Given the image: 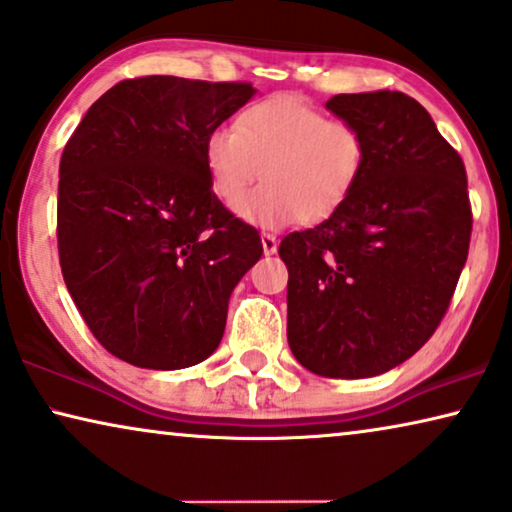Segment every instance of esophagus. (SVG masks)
Segmentation results:
<instances>
[{"label": "esophagus", "mask_w": 512, "mask_h": 512, "mask_svg": "<svg viewBox=\"0 0 512 512\" xmlns=\"http://www.w3.org/2000/svg\"><path fill=\"white\" fill-rule=\"evenodd\" d=\"M261 244H263V254H265V256L277 254V247H279L277 235H272V233H263V235H261Z\"/></svg>", "instance_id": "34e87169"}]
</instances>
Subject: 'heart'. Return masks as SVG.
Listing matches in <instances>:
<instances>
[{"label":"heart","instance_id":"obj_1","mask_svg":"<svg viewBox=\"0 0 512 512\" xmlns=\"http://www.w3.org/2000/svg\"><path fill=\"white\" fill-rule=\"evenodd\" d=\"M366 160L368 144L356 125L286 95L251 104L237 125H216L205 139L207 172L221 200L233 202L264 172L266 184L233 205L261 228L333 216L354 193Z\"/></svg>","mask_w":512,"mask_h":512}]
</instances>
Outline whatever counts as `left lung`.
I'll return each mask as SVG.
<instances>
[{"label": "left lung", "instance_id": "8db88e82", "mask_svg": "<svg viewBox=\"0 0 512 512\" xmlns=\"http://www.w3.org/2000/svg\"><path fill=\"white\" fill-rule=\"evenodd\" d=\"M326 109L368 144L354 193L319 226L286 235V338L321 377H375L410 359L445 317L471 242L459 153L398 90L335 95Z\"/></svg>", "mask_w": 512, "mask_h": 512}]
</instances>
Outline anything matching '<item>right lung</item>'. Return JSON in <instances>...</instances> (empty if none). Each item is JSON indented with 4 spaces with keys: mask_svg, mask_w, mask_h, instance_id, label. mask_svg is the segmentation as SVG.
Listing matches in <instances>:
<instances>
[{
    "mask_svg": "<svg viewBox=\"0 0 512 512\" xmlns=\"http://www.w3.org/2000/svg\"><path fill=\"white\" fill-rule=\"evenodd\" d=\"M254 95L251 83L128 79L69 137L58 184L62 277L121 361L179 370L219 347L230 293L263 244L214 195L205 139Z\"/></svg>",
    "mask_w": 512,
    "mask_h": 512,
    "instance_id": "right-lung-1",
    "label": "right lung"
}]
</instances>
